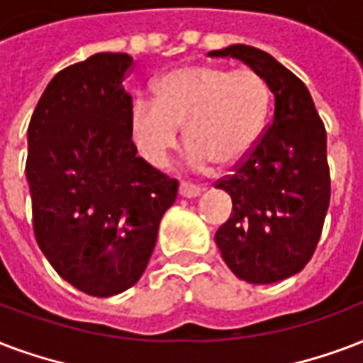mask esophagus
Masks as SVG:
<instances>
[{
	"label": "esophagus",
	"instance_id": "34e87169",
	"mask_svg": "<svg viewBox=\"0 0 363 363\" xmlns=\"http://www.w3.org/2000/svg\"><path fill=\"white\" fill-rule=\"evenodd\" d=\"M179 194H181L182 198H196V196H200L201 188L198 184H190V182H181V186H179Z\"/></svg>",
	"mask_w": 363,
	"mask_h": 363
}]
</instances>
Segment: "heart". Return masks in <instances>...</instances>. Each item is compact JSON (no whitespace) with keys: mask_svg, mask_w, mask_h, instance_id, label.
Masks as SVG:
<instances>
[{"mask_svg":"<svg viewBox=\"0 0 363 363\" xmlns=\"http://www.w3.org/2000/svg\"><path fill=\"white\" fill-rule=\"evenodd\" d=\"M268 110V83L253 68L184 66L156 83L154 102H133L129 131L138 154L156 167L175 148L179 127L192 165L232 167L255 148Z\"/></svg>","mask_w":363,"mask_h":363,"instance_id":"1","label":"heart"}]
</instances>
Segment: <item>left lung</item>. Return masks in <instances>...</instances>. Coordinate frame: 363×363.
Here are the masks:
<instances>
[{
	"instance_id": "left-lung-1",
	"label": "left lung",
	"mask_w": 363,
	"mask_h": 363,
	"mask_svg": "<svg viewBox=\"0 0 363 363\" xmlns=\"http://www.w3.org/2000/svg\"><path fill=\"white\" fill-rule=\"evenodd\" d=\"M209 57L240 59L274 95L272 121L255 148L215 182L232 198L215 242L240 280H286L306 267L322 236L331 198L325 127L306 85L272 55L230 45Z\"/></svg>"
}]
</instances>
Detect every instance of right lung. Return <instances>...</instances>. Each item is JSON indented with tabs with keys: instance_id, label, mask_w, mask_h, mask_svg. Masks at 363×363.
I'll return each mask as SVG.
<instances>
[{
	"instance_id": "obj_1",
	"label": "right lung",
	"mask_w": 363,
	"mask_h": 363,
	"mask_svg": "<svg viewBox=\"0 0 363 363\" xmlns=\"http://www.w3.org/2000/svg\"><path fill=\"white\" fill-rule=\"evenodd\" d=\"M131 68L127 52H96L60 70L28 125L38 245L59 276L93 297L137 284L179 190L137 156L123 87Z\"/></svg>"
}]
</instances>
